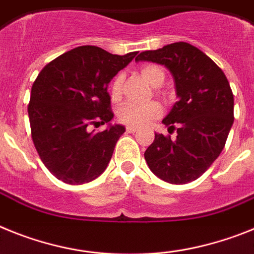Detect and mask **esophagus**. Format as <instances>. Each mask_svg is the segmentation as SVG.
<instances>
[{
    "label": "esophagus",
    "mask_w": 254,
    "mask_h": 254,
    "mask_svg": "<svg viewBox=\"0 0 254 254\" xmlns=\"http://www.w3.org/2000/svg\"><path fill=\"white\" fill-rule=\"evenodd\" d=\"M127 133H135V131H138V127H133V125H129V127H127Z\"/></svg>",
    "instance_id": "1"
}]
</instances>
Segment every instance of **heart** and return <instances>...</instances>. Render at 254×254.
Instances as JSON below:
<instances>
[{
	"label": "heart",
	"instance_id": "heart-1",
	"mask_svg": "<svg viewBox=\"0 0 254 254\" xmlns=\"http://www.w3.org/2000/svg\"><path fill=\"white\" fill-rule=\"evenodd\" d=\"M139 72L152 87H160L165 81L166 74L160 65L156 64H144L139 67ZM123 75L118 74L112 79L110 85V96L112 101H119L121 98L123 89ZM162 114V106L156 101H152L145 105H138L133 102H125L118 109V119L127 125L143 127L149 121L157 119Z\"/></svg>",
	"mask_w": 254,
	"mask_h": 254
}]
</instances>
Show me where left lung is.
Masks as SVG:
<instances>
[{
	"mask_svg": "<svg viewBox=\"0 0 254 254\" xmlns=\"http://www.w3.org/2000/svg\"><path fill=\"white\" fill-rule=\"evenodd\" d=\"M136 61L165 65L173 72L179 101L162 120L171 135L154 133L144 152L149 169L171 184H187L206 173L219 157L234 123V96L224 71L187 42L144 51Z\"/></svg>",
	"mask_w": 254,
	"mask_h": 254,
	"instance_id": "1",
	"label": "left lung"
}]
</instances>
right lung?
Masks as SVG:
<instances>
[{"label":"right lung","mask_w":254,"mask_h":254,"mask_svg":"<svg viewBox=\"0 0 254 254\" xmlns=\"http://www.w3.org/2000/svg\"><path fill=\"white\" fill-rule=\"evenodd\" d=\"M138 52L120 56L96 46L72 48L41 70L28 114L39 157L67 184H84L105 171L125 127L90 131L114 118L107 84Z\"/></svg>","instance_id":"add662e5"}]
</instances>
